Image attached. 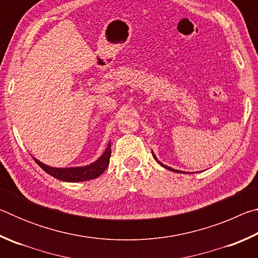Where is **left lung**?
<instances>
[{"label": "left lung", "instance_id": "left-lung-1", "mask_svg": "<svg viewBox=\"0 0 258 258\" xmlns=\"http://www.w3.org/2000/svg\"><path fill=\"white\" fill-rule=\"evenodd\" d=\"M152 156H154V158L157 160V163H158L159 165H161V166H163V167L164 168H166V169H168V171H172V172H175V173H182L181 171H177V169H174V168H171V167H169V166H166V165H164L163 163H160V161L158 160V159H157V157L155 156V154H154V151H152Z\"/></svg>", "mask_w": 258, "mask_h": 258}]
</instances>
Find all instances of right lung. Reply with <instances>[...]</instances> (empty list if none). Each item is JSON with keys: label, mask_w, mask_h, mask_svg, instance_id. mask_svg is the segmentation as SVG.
<instances>
[{"label": "right lung", "mask_w": 258, "mask_h": 258, "mask_svg": "<svg viewBox=\"0 0 258 258\" xmlns=\"http://www.w3.org/2000/svg\"><path fill=\"white\" fill-rule=\"evenodd\" d=\"M110 147L111 143L109 142L108 146L104 150L103 154L99 157L98 160H95L94 163L87 165V166H81V167H69V168H56L51 167L45 164L41 163L40 160L34 158L37 165L45 171L47 174H50L51 176H53L58 180L64 181V182H83V181H89L93 180V178L99 177L101 174L106 171V168L109 165V159H110Z\"/></svg>", "instance_id": "1"}]
</instances>
